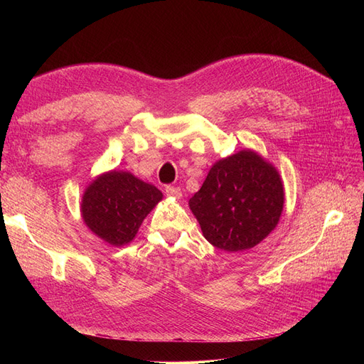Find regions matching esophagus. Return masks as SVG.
I'll use <instances>...</instances> for the list:
<instances>
[{"label": "esophagus", "instance_id": "obj_1", "mask_svg": "<svg viewBox=\"0 0 364 364\" xmlns=\"http://www.w3.org/2000/svg\"><path fill=\"white\" fill-rule=\"evenodd\" d=\"M165 194L170 196V197H176V199H181L182 190L179 188V186H171V185H167V186H165Z\"/></svg>", "mask_w": 364, "mask_h": 364}]
</instances>
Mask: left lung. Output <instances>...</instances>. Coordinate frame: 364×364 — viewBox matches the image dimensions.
<instances>
[{
    "mask_svg": "<svg viewBox=\"0 0 364 364\" xmlns=\"http://www.w3.org/2000/svg\"><path fill=\"white\" fill-rule=\"evenodd\" d=\"M282 206L278 171L250 150L214 164L190 199L203 237L228 252L257 246L278 225Z\"/></svg>",
    "mask_w": 364,
    "mask_h": 364,
    "instance_id": "left-lung-1",
    "label": "left lung"
}]
</instances>
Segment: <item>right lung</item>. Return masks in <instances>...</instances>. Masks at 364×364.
<instances>
[{"label": "right lung", "instance_id": "add662e5", "mask_svg": "<svg viewBox=\"0 0 364 364\" xmlns=\"http://www.w3.org/2000/svg\"><path fill=\"white\" fill-rule=\"evenodd\" d=\"M162 193L126 171H109L97 178L83 194L82 215L95 235L112 246L134 240Z\"/></svg>", "mask_w": 364, "mask_h": 364}]
</instances>
